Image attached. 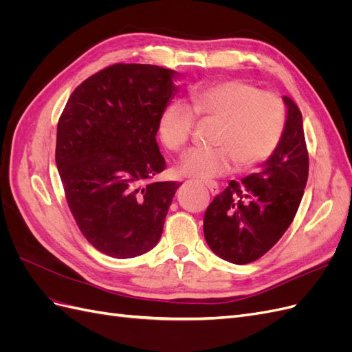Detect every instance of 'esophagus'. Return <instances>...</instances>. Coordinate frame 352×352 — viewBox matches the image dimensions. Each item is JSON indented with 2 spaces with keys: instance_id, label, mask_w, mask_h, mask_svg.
<instances>
[{
  "instance_id": "esophagus-1",
  "label": "esophagus",
  "mask_w": 352,
  "mask_h": 352,
  "mask_svg": "<svg viewBox=\"0 0 352 352\" xmlns=\"http://www.w3.org/2000/svg\"><path fill=\"white\" fill-rule=\"evenodd\" d=\"M206 186L210 189V192H211L212 195L219 194V185H217L216 182H207V184H206Z\"/></svg>"
}]
</instances>
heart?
I'll return each instance as SVG.
<instances>
[{"mask_svg": "<svg viewBox=\"0 0 352 352\" xmlns=\"http://www.w3.org/2000/svg\"><path fill=\"white\" fill-rule=\"evenodd\" d=\"M194 116L216 123L210 142L214 146L189 151L177 166L179 173L212 179L238 164L250 168L267 160L285 129V105L278 95L229 79L192 89L189 109L180 102L166 107L158 122L163 144L175 153L188 145Z\"/></svg>", "mask_w": 352, "mask_h": 352, "instance_id": "heart-1", "label": "heart"}]
</instances>
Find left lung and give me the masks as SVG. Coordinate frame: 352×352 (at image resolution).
<instances>
[{
	"instance_id": "1",
	"label": "left lung",
	"mask_w": 352,
	"mask_h": 352,
	"mask_svg": "<svg viewBox=\"0 0 352 352\" xmlns=\"http://www.w3.org/2000/svg\"><path fill=\"white\" fill-rule=\"evenodd\" d=\"M286 105L285 129L273 154L257 173L216 195L204 216V236L220 258L248 264L278 242L300 207L308 177V151L298 105Z\"/></svg>"
}]
</instances>
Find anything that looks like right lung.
<instances>
[{"label": "right lung", "mask_w": 352, "mask_h": 352, "mask_svg": "<svg viewBox=\"0 0 352 352\" xmlns=\"http://www.w3.org/2000/svg\"><path fill=\"white\" fill-rule=\"evenodd\" d=\"M179 73L113 65L73 91L57 126L56 163L69 208L92 247L114 258L153 250L179 185L155 182L166 162L158 122Z\"/></svg>", "instance_id": "add662e5"}]
</instances>
